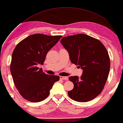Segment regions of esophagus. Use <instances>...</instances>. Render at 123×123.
I'll return each mask as SVG.
<instances>
[{"label": "esophagus", "instance_id": "obj_1", "mask_svg": "<svg viewBox=\"0 0 123 123\" xmlns=\"http://www.w3.org/2000/svg\"><path fill=\"white\" fill-rule=\"evenodd\" d=\"M60 79L62 80H68V79L67 77H63V76H60Z\"/></svg>", "mask_w": 123, "mask_h": 123}]
</instances>
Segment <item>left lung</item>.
Segmentation results:
<instances>
[{
    "label": "left lung",
    "mask_w": 123,
    "mask_h": 123,
    "mask_svg": "<svg viewBox=\"0 0 123 123\" xmlns=\"http://www.w3.org/2000/svg\"><path fill=\"white\" fill-rule=\"evenodd\" d=\"M60 42L69 52L72 63L83 70L80 77H69L74 87L68 95L78 102L92 100L102 92L110 73L106 48L99 40L84 34L65 37Z\"/></svg>",
    "instance_id": "1"
}]
</instances>
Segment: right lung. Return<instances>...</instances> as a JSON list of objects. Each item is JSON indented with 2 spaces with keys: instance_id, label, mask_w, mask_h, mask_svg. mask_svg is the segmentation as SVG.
I'll return each mask as SVG.
<instances>
[{
  "instance_id": "right-lung-1",
  "label": "right lung",
  "mask_w": 123,
  "mask_h": 123,
  "mask_svg": "<svg viewBox=\"0 0 123 123\" xmlns=\"http://www.w3.org/2000/svg\"><path fill=\"white\" fill-rule=\"evenodd\" d=\"M62 37L34 34L21 40L12 54L10 71L13 83L23 98L38 102L45 99L58 75H48L42 68L46 54Z\"/></svg>"
}]
</instances>
